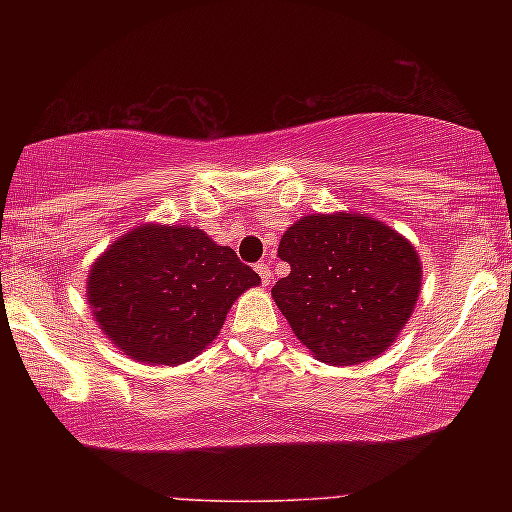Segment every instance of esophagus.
Wrapping results in <instances>:
<instances>
[{
    "instance_id": "34e87169",
    "label": "esophagus",
    "mask_w": 512,
    "mask_h": 512,
    "mask_svg": "<svg viewBox=\"0 0 512 512\" xmlns=\"http://www.w3.org/2000/svg\"><path fill=\"white\" fill-rule=\"evenodd\" d=\"M256 268V272H258V277H261V282L268 286L270 282H272V272H270V268H268V263H256L254 265Z\"/></svg>"
}]
</instances>
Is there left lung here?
I'll use <instances>...</instances> for the list:
<instances>
[{
	"mask_svg": "<svg viewBox=\"0 0 512 512\" xmlns=\"http://www.w3.org/2000/svg\"><path fill=\"white\" fill-rule=\"evenodd\" d=\"M291 272L272 298L298 340L333 366L375 359L408 324L422 284L412 244L363 214H312L279 242Z\"/></svg>",
	"mask_w": 512,
	"mask_h": 512,
	"instance_id": "obj_1",
	"label": "left lung"
}]
</instances>
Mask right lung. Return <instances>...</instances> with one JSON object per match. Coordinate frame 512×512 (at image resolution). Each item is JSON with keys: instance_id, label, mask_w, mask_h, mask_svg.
I'll return each mask as SVG.
<instances>
[{"instance_id": "1", "label": "right lung", "mask_w": 512, "mask_h": 512, "mask_svg": "<svg viewBox=\"0 0 512 512\" xmlns=\"http://www.w3.org/2000/svg\"><path fill=\"white\" fill-rule=\"evenodd\" d=\"M261 284L230 247L191 226H139L88 277L95 321L135 361H191L219 335L242 291Z\"/></svg>"}]
</instances>
